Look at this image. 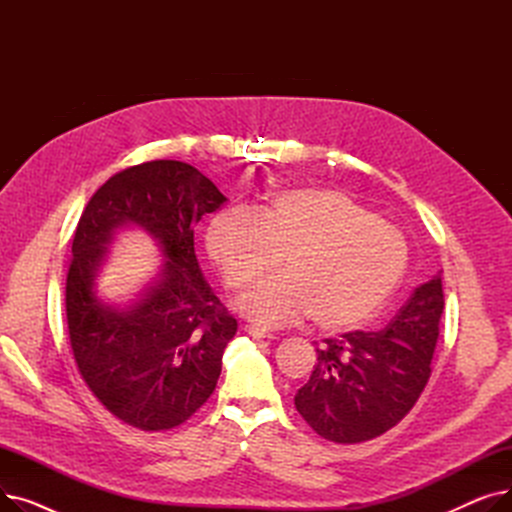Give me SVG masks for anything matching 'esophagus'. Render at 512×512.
Instances as JSON below:
<instances>
[{"mask_svg": "<svg viewBox=\"0 0 512 512\" xmlns=\"http://www.w3.org/2000/svg\"><path fill=\"white\" fill-rule=\"evenodd\" d=\"M245 332H247L249 336H253V338H267V340H274V338H276L274 332L265 330V328H259V326H245Z\"/></svg>", "mask_w": 512, "mask_h": 512, "instance_id": "34e87169", "label": "esophagus"}]
</instances>
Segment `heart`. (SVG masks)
I'll return each mask as SVG.
<instances>
[{
    "label": "heart",
    "instance_id": "heart-1",
    "mask_svg": "<svg viewBox=\"0 0 512 512\" xmlns=\"http://www.w3.org/2000/svg\"><path fill=\"white\" fill-rule=\"evenodd\" d=\"M205 245L232 290L259 280L282 253L284 274L238 301L242 313L265 326L307 315L328 332L361 326L382 311L409 265L405 234L351 195L324 186L284 188L255 213L222 211L209 222Z\"/></svg>",
    "mask_w": 512,
    "mask_h": 512
}]
</instances>
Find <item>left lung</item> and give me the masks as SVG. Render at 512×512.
Wrapping results in <instances>:
<instances>
[{"label":"left lung","instance_id":"left-lung-1","mask_svg":"<svg viewBox=\"0 0 512 512\" xmlns=\"http://www.w3.org/2000/svg\"><path fill=\"white\" fill-rule=\"evenodd\" d=\"M442 274L417 286L382 332H348L317 346L294 407L313 432L336 444L386 434L421 396L440 336Z\"/></svg>","mask_w":512,"mask_h":512}]
</instances>
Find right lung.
I'll use <instances>...</instances> for the list:
<instances>
[{
  "mask_svg": "<svg viewBox=\"0 0 512 512\" xmlns=\"http://www.w3.org/2000/svg\"><path fill=\"white\" fill-rule=\"evenodd\" d=\"M226 197L197 168L145 161L114 174L87 203L72 240L66 317L74 361L101 405L120 421L164 432L213 394L236 319L215 297L195 255V224ZM151 233L167 261L130 308L103 304L94 278L115 230Z\"/></svg>",
  "mask_w": 512,
  "mask_h": 512,
  "instance_id": "1",
  "label": "right lung"
}]
</instances>
